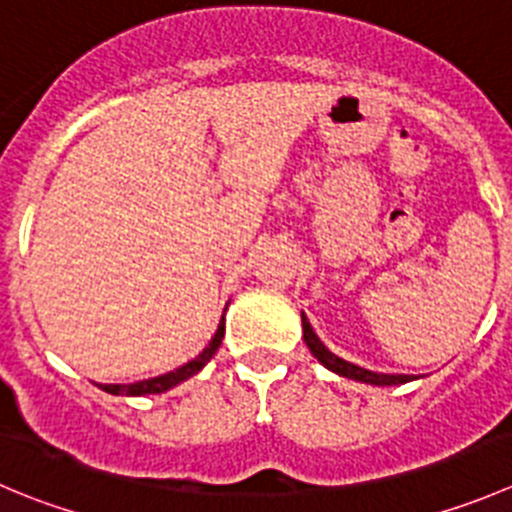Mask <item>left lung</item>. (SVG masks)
Segmentation results:
<instances>
[{"mask_svg":"<svg viewBox=\"0 0 512 512\" xmlns=\"http://www.w3.org/2000/svg\"><path fill=\"white\" fill-rule=\"evenodd\" d=\"M302 337H305V342H307V347H310L312 355H315L317 360L327 367V370H332L335 375H340V377H347V380L365 382V385H377V388H390V385H405V382H410V380H418V377H413V375L372 372V370H365V367L355 365V362H347V360H342V357H337L335 352H330L325 345H322V340L315 335V330H312V325H310V320L305 317V312H302Z\"/></svg>","mask_w":512,"mask_h":512,"instance_id":"obj_1","label":"left lung"}]
</instances>
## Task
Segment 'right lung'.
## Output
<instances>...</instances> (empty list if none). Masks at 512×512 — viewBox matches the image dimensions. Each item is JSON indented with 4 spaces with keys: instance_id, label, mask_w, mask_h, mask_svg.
<instances>
[{
    "instance_id": "add662e5",
    "label": "right lung",
    "mask_w": 512,
    "mask_h": 512,
    "mask_svg": "<svg viewBox=\"0 0 512 512\" xmlns=\"http://www.w3.org/2000/svg\"><path fill=\"white\" fill-rule=\"evenodd\" d=\"M225 312H227V307H225ZM225 312H222V320H220V325H217V332L212 335L210 345H207L200 355L192 357L190 362L175 367L172 372H165V375L150 377V380H137V382H130V385H99V388L109 395H132V398H140V395L167 393V390H172L175 385H180V382L190 380L192 375H197V372H200L202 367L212 360V355L217 352V347L222 345V337H225Z\"/></svg>"
}]
</instances>
